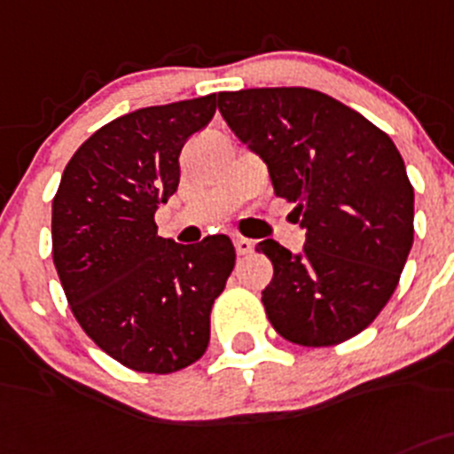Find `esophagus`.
I'll use <instances>...</instances> for the list:
<instances>
[{
	"instance_id": "34e87169",
	"label": "esophagus",
	"mask_w": 454,
	"mask_h": 454,
	"mask_svg": "<svg viewBox=\"0 0 454 454\" xmlns=\"http://www.w3.org/2000/svg\"><path fill=\"white\" fill-rule=\"evenodd\" d=\"M255 248V244H253L251 239H247V237H235V251L237 255H248V253Z\"/></svg>"
}]
</instances>
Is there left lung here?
Instances as JSON below:
<instances>
[{"label":"left lung","mask_w":454,"mask_h":454,"mask_svg":"<svg viewBox=\"0 0 454 454\" xmlns=\"http://www.w3.org/2000/svg\"><path fill=\"white\" fill-rule=\"evenodd\" d=\"M217 107L307 231L300 253L257 244L273 262L262 291L273 329L304 347L361 333L392 298L414 239V190L392 138L304 87L222 91Z\"/></svg>","instance_id":"obj_1"}]
</instances>
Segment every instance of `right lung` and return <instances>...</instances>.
<instances>
[{
  "label": "right lung",
  "instance_id": "obj_1",
  "mask_svg": "<svg viewBox=\"0 0 454 454\" xmlns=\"http://www.w3.org/2000/svg\"><path fill=\"white\" fill-rule=\"evenodd\" d=\"M217 96L129 112L67 163L53 199V264L75 320L129 370L169 374L199 361L210 311L235 266L231 237L176 244L154 215L179 188V154Z\"/></svg>",
  "mask_w": 454,
  "mask_h": 454
}]
</instances>
